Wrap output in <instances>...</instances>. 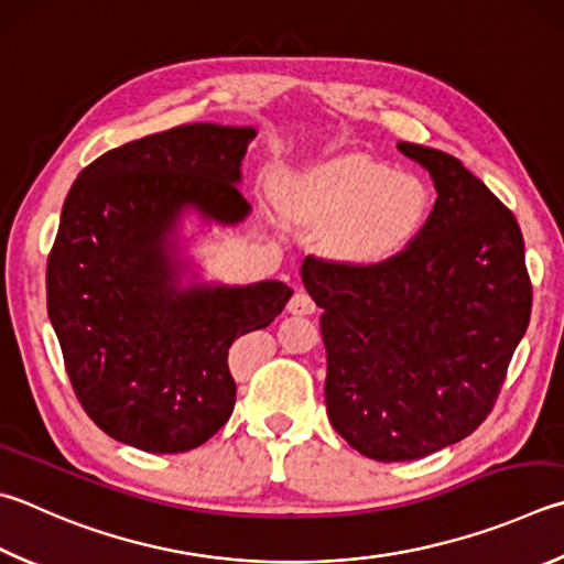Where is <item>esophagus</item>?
I'll return each instance as SVG.
<instances>
[{"instance_id":"34e87169","label":"esophagus","mask_w":564,"mask_h":564,"mask_svg":"<svg viewBox=\"0 0 564 564\" xmlns=\"http://www.w3.org/2000/svg\"><path fill=\"white\" fill-rule=\"evenodd\" d=\"M289 311L293 315H313L315 313V301L305 291H299V293H293V299L289 301Z\"/></svg>"}]
</instances>
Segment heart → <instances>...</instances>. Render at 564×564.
I'll list each match as a JSON object with an SVG mask.
<instances>
[{
  "label": "heart",
  "instance_id": "1",
  "mask_svg": "<svg viewBox=\"0 0 564 564\" xmlns=\"http://www.w3.org/2000/svg\"><path fill=\"white\" fill-rule=\"evenodd\" d=\"M291 217L335 227L333 251L352 263H377L402 251L429 209L424 182L370 158H340L285 182Z\"/></svg>",
  "mask_w": 564,
  "mask_h": 564
}]
</instances>
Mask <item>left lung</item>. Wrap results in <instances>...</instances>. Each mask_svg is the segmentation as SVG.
I'll list each match as a JSON object with an SVG mask.
<instances>
[{
	"mask_svg": "<svg viewBox=\"0 0 564 564\" xmlns=\"http://www.w3.org/2000/svg\"><path fill=\"white\" fill-rule=\"evenodd\" d=\"M397 148L436 187L416 237L377 263L308 256L301 269L323 308L327 416L375 460H414L474 434L532 308L513 212L446 152Z\"/></svg>",
	"mask_w": 564,
	"mask_h": 564,
	"instance_id": "left-lung-1",
	"label": "left lung"
}]
</instances>
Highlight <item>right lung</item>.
Masks as SVG:
<instances>
[{"mask_svg": "<svg viewBox=\"0 0 564 564\" xmlns=\"http://www.w3.org/2000/svg\"><path fill=\"white\" fill-rule=\"evenodd\" d=\"M253 128L192 122L132 140L80 172L46 263V308L84 412L140 452L182 454L229 422V347L271 325L281 281L177 285L167 234L184 207L237 224Z\"/></svg>", "mask_w": 564, "mask_h": 564, "instance_id": "add662e5", "label": "right lung"}]
</instances>
